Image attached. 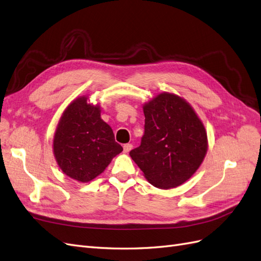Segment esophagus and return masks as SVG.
Listing matches in <instances>:
<instances>
[{
    "instance_id": "1",
    "label": "esophagus",
    "mask_w": 261,
    "mask_h": 261,
    "mask_svg": "<svg viewBox=\"0 0 261 261\" xmlns=\"http://www.w3.org/2000/svg\"><path fill=\"white\" fill-rule=\"evenodd\" d=\"M131 149H132V144H124L123 145V153L127 154L130 152Z\"/></svg>"
}]
</instances>
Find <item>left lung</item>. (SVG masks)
<instances>
[{
  "label": "left lung",
  "instance_id": "8db88e82",
  "mask_svg": "<svg viewBox=\"0 0 261 261\" xmlns=\"http://www.w3.org/2000/svg\"><path fill=\"white\" fill-rule=\"evenodd\" d=\"M145 131L130 156L155 188L181 186L196 172L208 148L205 125L183 97L163 92L143 104Z\"/></svg>",
  "mask_w": 261,
  "mask_h": 261
}]
</instances>
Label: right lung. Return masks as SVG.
<instances>
[{"mask_svg": "<svg viewBox=\"0 0 261 261\" xmlns=\"http://www.w3.org/2000/svg\"><path fill=\"white\" fill-rule=\"evenodd\" d=\"M122 152L111 125L100 118L99 104L89 96L75 97L65 108L54 133L53 153L61 170L87 183L99 175Z\"/></svg>", "mask_w": 261, "mask_h": 261, "instance_id": "obj_1", "label": "right lung"}]
</instances>
